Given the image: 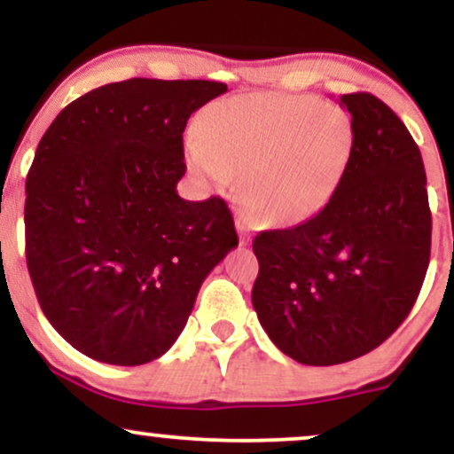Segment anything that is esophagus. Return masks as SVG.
Instances as JSON below:
<instances>
[{"label":"esophagus","mask_w":454,"mask_h":454,"mask_svg":"<svg viewBox=\"0 0 454 454\" xmlns=\"http://www.w3.org/2000/svg\"><path fill=\"white\" fill-rule=\"evenodd\" d=\"M237 231L241 232V237H239V241H241V245H247L249 241H252V237H249V232H247V220H245L243 213L237 217Z\"/></svg>","instance_id":"34e87169"}]
</instances>
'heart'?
Here are the masks:
<instances>
[{"instance_id": "1", "label": "heart", "mask_w": 454, "mask_h": 454, "mask_svg": "<svg viewBox=\"0 0 454 454\" xmlns=\"http://www.w3.org/2000/svg\"><path fill=\"white\" fill-rule=\"evenodd\" d=\"M354 153L346 108L307 96L247 93L209 104L185 143L198 179L241 176L243 205L260 222L299 223L340 190Z\"/></svg>"}]
</instances>
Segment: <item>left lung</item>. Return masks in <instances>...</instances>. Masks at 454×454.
Returning a JSON list of instances; mask_svg holds the SVG:
<instances>
[{
	"label": "left lung",
	"mask_w": 454,
	"mask_h": 454,
	"mask_svg": "<svg viewBox=\"0 0 454 454\" xmlns=\"http://www.w3.org/2000/svg\"><path fill=\"white\" fill-rule=\"evenodd\" d=\"M354 153L317 215L254 239L252 303L270 341L296 363H348L408 317L431 256V211L419 145L372 93H346Z\"/></svg>",
	"instance_id": "8db88e82"
}]
</instances>
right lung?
Returning <instances> with one entry per match:
<instances>
[{"label": "right lung", "mask_w": 454, "mask_h": 454, "mask_svg": "<svg viewBox=\"0 0 454 454\" xmlns=\"http://www.w3.org/2000/svg\"><path fill=\"white\" fill-rule=\"evenodd\" d=\"M228 87L129 78L46 129L25 184V256L44 316L93 361L145 364L176 341L207 275L239 245L222 198L176 194L187 119Z\"/></svg>", "instance_id": "right-lung-1"}]
</instances>
